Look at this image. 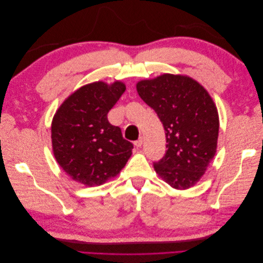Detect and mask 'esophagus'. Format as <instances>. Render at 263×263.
<instances>
[{
	"label": "esophagus",
	"mask_w": 263,
	"mask_h": 263,
	"mask_svg": "<svg viewBox=\"0 0 263 263\" xmlns=\"http://www.w3.org/2000/svg\"><path fill=\"white\" fill-rule=\"evenodd\" d=\"M142 144H144V138H142V137H140L138 140H136V141H135L134 142V145L135 146H136L137 148H139V147H141L142 146Z\"/></svg>",
	"instance_id": "esophagus-1"
}]
</instances>
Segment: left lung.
Wrapping results in <instances>:
<instances>
[{
    "label": "left lung",
    "mask_w": 263,
    "mask_h": 263,
    "mask_svg": "<svg viewBox=\"0 0 263 263\" xmlns=\"http://www.w3.org/2000/svg\"><path fill=\"white\" fill-rule=\"evenodd\" d=\"M136 89L165 130L168 149L155 171L176 190L194 186L217 149L219 118L210 93L193 78L171 73L140 80Z\"/></svg>",
    "instance_id": "1"
}]
</instances>
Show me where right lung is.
Wrapping results in <instances>:
<instances>
[{
	"mask_svg": "<svg viewBox=\"0 0 263 263\" xmlns=\"http://www.w3.org/2000/svg\"><path fill=\"white\" fill-rule=\"evenodd\" d=\"M126 90L122 81L79 87L62 102L51 123L55 161L73 181L97 186L115 178L132 156L133 144L107 113Z\"/></svg>",
	"mask_w": 263,
	"mask_h": 263,
	"instance_id": "1",
	"label": "right lung"
}]
</instances>
